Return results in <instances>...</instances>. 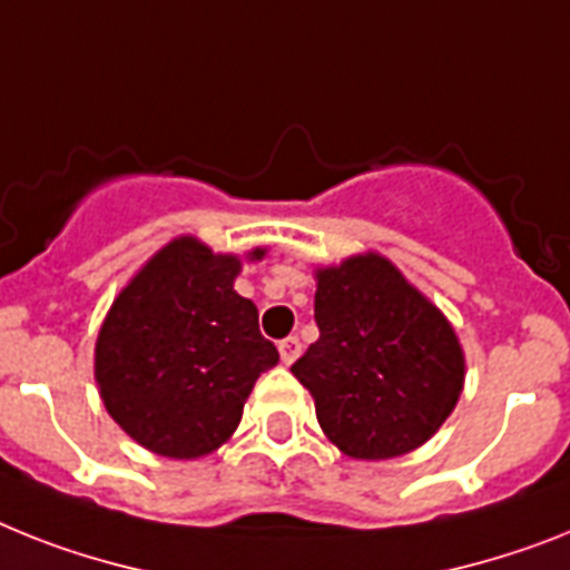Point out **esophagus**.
Returning <instances> with one entry per match:
<instances>
[{
    "label": "esophagus",
    "mask_w": 570,
    "mask_h": 570,
    "mask_svg": "<svg viewBox=\"0 0 570 570\" xmlns=\"http://www.w3.org/2000/svg\"><path fill=\"white\" fill-rule=\"evenodd\" d=\"M299 352H303V343H299V337H285V341H279V355H282V364H294L296 358H299Z\"/></svg>",
    "instance_id": "obj_1"
}]
</instances>
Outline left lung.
I'll return each mask as SVG.
<instances>
[{"label":"left lung","mask_w":570,"mask_h":570,"mask_svg":"<svg viewBox=\"0 0 570 570\" xmlns=\"http://www.w3.org/2000/svg\"><path fill=\"white\" fill-rule=\"evenodd\" d=\"M320 337L291 366L323 434L355 460L420 449L449 420L465 361L449 320L379 253L320 267Z\"/></svg>","instance_id":"1"}]
</instances>
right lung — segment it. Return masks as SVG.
Listing matches in <instances>:
<instances>
[{
	"label": "right lung",
	"mask_w": 570,
	"mask_h": 570,
	"mask_svg": "<svg viewBox=\"0 0 570 570\" xmlns=\"http://www.w3.org/2000/svg\"><path fill=\"white\" fill-rule=\"evenodd\" d=\"M256 247L250 258H262ZM242 258L174 238L116 296L96 341V381L121 431L154 454L204 458L227 443L279 352L233 288Z\"/></svg>",
	"instance_id": "obj_1"
}]
</instances>
